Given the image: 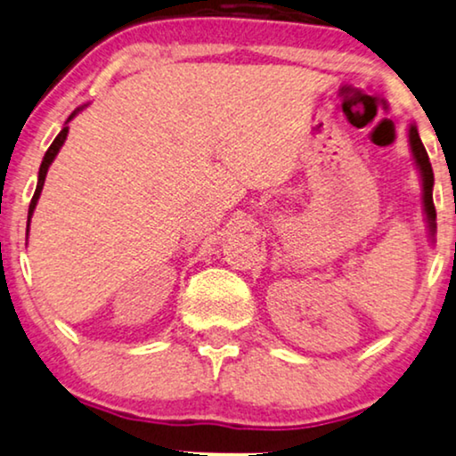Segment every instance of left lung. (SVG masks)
Wrapping results in <instances>:
<instances>
[{
  "instance_id": "obj_1",
  "label": "left lung",
  "mask_w": 456,
  "mask_h": 456,
  "mask_svg": "<svg viewBox=\"0 0 456 456\" xmlns=\"http://www.w3.org/2000/svg\"><path fill=\"white\" fill-rule=\"evenodd\" d=\"M408 141H411V149L414 155V161H417L419 170H420V178H423V206H425V215H428V224H429V233H436V206H434V170H431L429 164V155L425 151L423 142H420V136L417 132V126H411L408 130Z\"/></svg>"
}]
</instances>
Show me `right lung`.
<instances>
[{
	"mask_svg": "<svg viewBox=\"0 0 456 456\" xmlns=\"http://www.w3.org/2000/svg\"><path fill=\"white\" fill-rule=\"evenodd\" d=\"M77 111H82V109H77ZM77 111H73L71 113V118L67 119V122H71V119L75 118V113ZM67 132H69V126H65V128H62L61 132H59V136L54 138V141H52V145H50V149L48 151H45V155H44V159H42V166H39V176H37V189H36V193H33V200H31V204H28V216H27V235H28V221H31V216H33V210H36V206H37V200H39V193H42V189H44V181H45V175H48V168H50V164H52V159L56 158V153L61 151V147H62V142H65V138H67Z\"/></svg>",
	"mask_w": 456,
	"mask_h": 456,
	"instance_id": "right-lung-1",
	"label": "right lung"
}]
</instances>
